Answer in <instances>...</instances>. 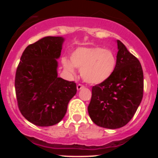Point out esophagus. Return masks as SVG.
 Instances as JSON below:
<instances>
[{
  "instance_id": "obj_1",
  "label": "esophagus",
  "mask_w": 158,
  "mask_h": 158,
  "mask_svg": "<svg viewBox=\"0 0 158 158\" xmlns=\"http://www.w3.org/2000/svg\"><path fill=\"white\" fill-rule=\"evenodd\" d=\"M83 88H85V86L81 85V84H78L77 85V90H81V89H83Z\"/></svg>"
}]
</instances>
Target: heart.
Listing matches in <instances>:
<instances>
[{"instance_id": "obj_1", "label": "heart", "mask_w": 158, "mask_h": 158, "mask_svg": "<svg viewBox=\"0 0 158 158\" xmlns=\"http://www.w3.org/2000/svg\"><path fill=\"white\" fill-rule=\"evenodd\" d=\"M66 72L74 74V66L80 69L82 79L89 84H100L107 81L117 65V58L111 49L100 47H79L70 55V62L62 59Z\"/></svg>"}]
</instances>
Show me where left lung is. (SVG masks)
<instances>
[{
    "mask_svg": "<svg viewBox=\"0 0 158 158\" xmlns=\"http://www.w3.org/2000/svg\"><path fill=\"white\" fill-rule=\"evenodd\" d=\"M117 65L107 81L93 86L88 107L97 126L117 129L128 123L143 96V71L139 59L117 40Z\"/></svg>",
    "mask_w": 158,
    "mask_h": 158,
    "instance_id": "obj_1",
    "label": "left lung"
}]
</instances>
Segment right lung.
Wrapping results in <instances>:
<instances>
[{
    "label": "right lung",
    "mask_w": 158,
    "mask_h": 158,
    "mask_svg": "<svg viewBox=\"0 0 158 158\" xmlns=\"http://www.w3.org/2000/svg\"><path fill=\"white\" fill-rule=\"evenodd\" d=\"M65 40L47 36L27 46L22 54L15 78L19 109L36 126L50 127L65 116L76 83L58 77V61Z\"/></svg>",
    "instance_id": "1"
}]
</instances>
